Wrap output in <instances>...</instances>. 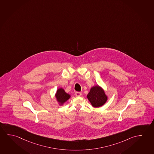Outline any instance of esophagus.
I'll use <instances>...</instances> for the list:
<instances>
[{
	"label": "esophagus",
	"instance_id": "esophagus-1",
	"mask_svg": "<svg viewBox=\"0 0 154 154\" xmlns=\"http://www.w3.org/2000/svg\"><path fill=\"white\" fill-rule=\"evenodd\" d=\"M75 95L76 96H79V97H80V96L82 95V93H80V92H76Z\"/></svg>",
	"mask_w": 154,
	"mask_h": 154
}]
</instances>
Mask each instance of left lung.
Masks as SVG:
<instances>
[{
	"mask_svg": "<svg viewBox=\"0 0 154 154\" xmlns=\"http://www.w3.org/2000/svg\"><path fill=\"white\" fill-rule=\"evenodd\" d=\"M87 97L94 107H100L106 102L108 97L105 91L100 86L96 85L91 88Z\"/></svg>",
	"mask_w": 154,
	"mask_h": 154,
	"instance_id": "obj_1",
	"label": "left lung"
}]
</instances>
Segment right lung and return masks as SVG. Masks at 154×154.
<instances>
[{
  "label": "right lung",
  "instance_id": "right-lung-1",
  "mask_svg": "<svg viewBox=\"0 0 154 154\" xmlns=\"http://www.w3.org/2000/svg\"><path fill=\"white\" fill-rule=\"evenodd\" d=\"M71 97V95L68 93H66L65 90L62 88H58L55 94L56 100L60 106L63 105V104L69 100Z\"/></svg>",
  "mask_w": 154,
  "mask_h": 154
}]
</instances>
